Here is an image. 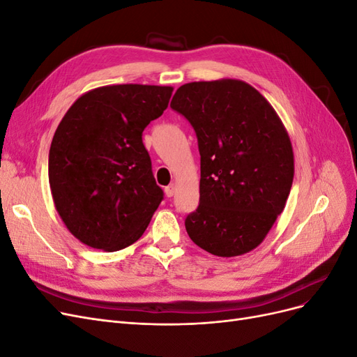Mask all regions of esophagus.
I'll use <instances>...</instances> for the list:
<instances>
[{
  "label": "esophagus",
  "instance_id": "1",
  "mask_svg": "<svg viewBox=\"0 0 357 357\" xmlns=\"http://www.w3.org/2000/svg\"><path fill=\"white\" fill-rule=\"evenodd\" d=\"M176 193V185L174 183H171V185H168L167 188H165V195L168 197V198H171L172 195H174Z\"/></svg>",
  "mask_w": 357,
  "mask_h": 357
}]
</instances>
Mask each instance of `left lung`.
<instances>
[{
	"label": "left lung",
	"mask_w": 357,
	"mask_h": 357,
	"mask_svg": "<svg viewBox=\"0 0 357 357\" xmlns=\"http://www.w3.org/2000/svg\"><path fill=\"white\" fill-rule=\"evenodd\" d=\"M171 109L195 129L201 155L199 205L185 220L190 240L220 257L252 252L284 210L294 181L282 119L235 79L183 84Z\"/></svg>",
	"instance_id": "1"
}]
</instances>
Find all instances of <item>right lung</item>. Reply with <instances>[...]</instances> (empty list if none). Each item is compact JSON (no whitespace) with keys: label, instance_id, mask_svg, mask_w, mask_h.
Masks as SVG:
<instances>
[{"label":"right lung","instance_id":"add662e5","mask_svg":"<svg viewBox=\"0 0 357 357\" xmlns=\"http://www.w3.org/2000/svg\"><path fill=\"white\" fill-rule=\"evenodd\" d=\"M171 95V86H101L62 117L50 144L49 183L62 222L83 244L117 252L144 234L164 192L142 135Z\"/></svg>","mask_w":357,"mask_h":357}]
</instances>
